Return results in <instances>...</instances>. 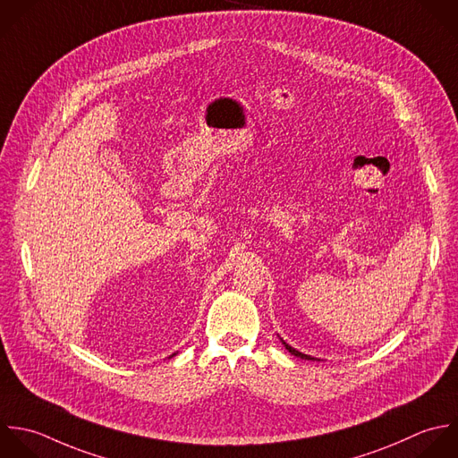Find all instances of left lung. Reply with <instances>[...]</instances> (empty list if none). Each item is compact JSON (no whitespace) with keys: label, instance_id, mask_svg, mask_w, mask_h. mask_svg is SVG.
Segmentation results:
<instances>
[{"label":"left lung","instance_id":"8db88e82","mask_svg":"<svg viewBox=\"0 0 458 458\" xmlns=\"http://www.w3.org/2000/svg\"><path fill=\"white\" fill-rule=\"evenodd\" d=\"M282 341V344L285 346V350L291 353V355H294V357H300V359H303V360H319V359H314V357H310V355H305V353H301V352H298V350H294L293 346H289L284 339H280Z\"/></svg>","mask_w":458,"mask_h":458}]
</instances>
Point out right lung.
Masks as SVG:
<instances>
[{"instance_id":"right-lung-1","label":"right lung","mask_w":458,"mask_h":458,"mask_svg":"<svg viewBox=\"0 0 458 458\" xmlns=\"http://www.w3.org/2000/svg\"><path fill=\"white\" fill-rule=\"evenodd\" d=\"M174 355H176V353H173V355H171V357H174ZM171 357H169V359H171Z\"/></svg>"}]
</instances>
